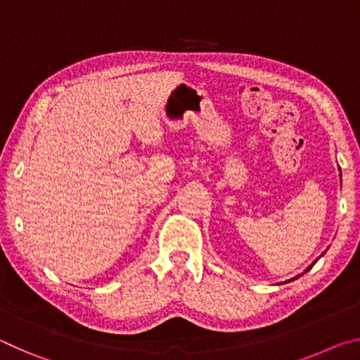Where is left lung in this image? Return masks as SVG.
<instances>
[{"instance_id": "obj_1", "label": "left lung", "mask_w": 360, "mask_h": 360, "mask_svg": "<svg viewBox=\"0 0 360 360\" xmlns=\"http://www.w3.org/2000/svg\"><path fill=\"white\" fill-rule=\"evenodd\" d=\"M340 179H341V169H340ZM322 255H324V254H322ZM316 262H318V260H314V264H316ZM314 264H311V265H309L308 268H307V270H304V273H307V271H309V270H311V268H313V265ZM297 278H300V275H298V276H295V278H292V279H289V281H285V283H290V281H294V279H297Z\"/></svg>"}]
</instances>
